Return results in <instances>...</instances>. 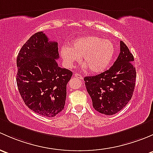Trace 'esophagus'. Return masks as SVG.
Instances as JSON below:
<instances>
[{"mask_svg": "<svg viewBox=\"0 0 153 153\" xmlns=\"http://www.w3.org/2000/svg\"><path fill=\"white\" fill-rule=\"evenodd\" d=\"M74 76L76 79H83V76H82L81 74H77V73L74 74Z\"/></svg>", "mask_w": 153, "mask_h": 153, "instance_id": "1", "label": "esophagus"}]
</instances>
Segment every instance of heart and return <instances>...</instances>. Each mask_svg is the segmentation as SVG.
Returning a JSON list of instances; mask_svg holds the SVG:
<instances>
[{"label":"heart","instance_id":"obj_1","mask_svg":"<svg viewBox=\"0 0 153 153\" xmlns=\"http://www.w3.org/2000/svg\"><path fill=\"white\" fill-rule=\"evenodd\" d=\"M116 48L111 40L98 36H85L74 40L71 46L64 45L60 55L65 64L72 67L83 57V62L93 73H102L113 61Z\"/></svg>","mask_w":153,"mask_h":153}]
</instances>
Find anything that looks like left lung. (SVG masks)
<instances>
[{"label": "left lung", "instance_id": "left-lung-1", "mask_svg": "<svg viewBox=\"0 0 153 153\" xmlns=\"http://www.w3.org/2000/svg\"><path fill=\"white\" fill-rule=\"evenodd\" d=\"M133 61L128 47L120 41V53L114 64L100 74L85 77V85L96 111L111 116L123 109L131 100L136 79Z\"/></svg>", "mask_w": 153, "mask_h": 153}]
</instances>
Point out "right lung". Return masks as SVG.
Returning a JSON list of instances; mask_svg holds the SVG:
<instances>
[{
  "label": "right lung",
  "instance_id": "1",
  "mask_svg": "<svg viewBox=\"0 0 153 153\" xmlns=\"http://www.w3.org/2000/svg\"><path fill=\"white\" fill-rule=\"evenodd\" d=\"M58 44L42 31L33 34L17 57L16 81L26 106L34 113L53 117L64 109L66 86L72 73L58 66Z\"/></svg>",
  "mask_w": 153,
  "mask_h": 153
}]
</instances>
